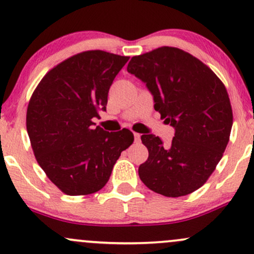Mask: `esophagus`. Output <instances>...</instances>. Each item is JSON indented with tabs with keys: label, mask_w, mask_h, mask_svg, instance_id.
<instances>
[{
	"label": "esophagus",
	"mask_w": 254,
	"mask_h": 254,
	"mask_svg": "<svg viewBox=\"0 0 254 254\" xmlns=\"http://www.w3.org/2000/svg\"><path fill=\"white\" fill-rule=\"evenodd\" d=\"M133 137H135V142L141 141V135H139V133L135 132V133H133Z\"/></svg>",
	"instance_id": "obj_1"
}]
</instances>
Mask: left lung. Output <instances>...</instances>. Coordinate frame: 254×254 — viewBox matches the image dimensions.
Returning a JSON list of instances; mask_svg holds the SVG:
<instances>
[{"instance_id": "left-lung-1", "label": "left lung", "mask_w": 254, "mask_h": 254, "mask_svg": "<svg viewBox=\"0 0 254 254\" xmlns=\"http://www.w3.org/2000/svg\"><path fill=\"white\" fill-rule=\"evenodd\" d=\"M127 72L145 83L154 109L174 127L168 145L153 133L141 136L149 156L138 167L139 178L166 197L198 190L229 141L233 112L226 87L199 60L170 46L132 57Z\"/></svg>"}]
</instances>
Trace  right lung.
<instances>
[{
	"label": "right lung",
	"instance_id": "add662e5",
	"mask_svg": "<svg viewBox=\"0 0 254 254\" xmlns=\"http://www.w3.org/2000/svg\"><path fill=\"white\" fill-rule=\"evenodd\" d=\"M129 57L101 50L75 55L51 69L28 104L26 127L38 164L69 196L94 193L109 182L133 133L94 127L111 84Z\"/></svg>",
	"mask_w": 254,
	"mask_h": 254
}]
</instances>
